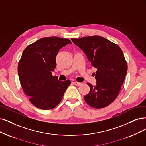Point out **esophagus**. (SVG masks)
<instances>
[{
  "instance_id": "34e87169",
  "label": "esophagus",
  "mask_w": 146,
  "mask_h": 146,
  "mask_svg": "<svg viewBox=\"0 0 146 146\" xmlns=\"http://www.w3.org/2000/svg\"><path fill=\"white\" fill-rule=\"evenodd\" d=\"M73 84L75 85H77V86H79V85H80L82 83H80V82H76L75 81L73 82Z\"/></svg>"
}]
</instances>
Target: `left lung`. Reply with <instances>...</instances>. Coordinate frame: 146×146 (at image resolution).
I'll return each mask as SVG.
<instances>
[{
    "label": "left lung",
    "instance_id": "obj_1",
    "mask_svg": "<svg viewBox=\"0 0 146 146\" xmlns=\"http://www.w3.org/2000/svg\"><path fill=\"white\" fill-rule=\"evenodd\" d=\"M72 41L81 49L88 61L97 68L94 73L96 85L90 83V91L85 96L87 103L94 108H103L117 97L127 73V62L118 45L94 35Z\"/></svg>",
    "mask_w": 146,
    "mask_h": 146
}]
</instances>
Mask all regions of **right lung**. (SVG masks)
<instances>
[{"mask_svg":"<svg viewBox=\"0 0 146 146\" xmlns=\"http://www.w3.org/2000/svg\"><path fill=\"white\" fill-rule=\"evenodd\" d=\"M71 43L68 39L46 37L27 46L23 52L18 65L20 82L29 101L41 110L56 107L71 84L70 80L61 81L52 74L59 50Z\"/></svg>","mask_w":146,"mask_h":146,"instance_id":"add662e5","label":"right lung"}]
</instances>
